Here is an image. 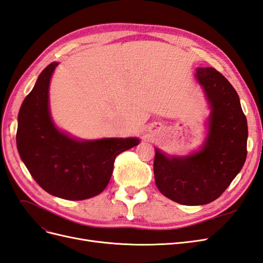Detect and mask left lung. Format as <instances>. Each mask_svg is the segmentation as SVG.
Wrapping results in <instances>:
<instances>
[{
  "label": "left lung",
  "instance_id": "obj_1",
  "mask_svg": "<svg viewBox=\"0 0 263 263\" xmlns=\"http://www.w3.org/2000/svg\"><path fill=\"white\" fill-rule=\"evenodd\" d=\"M196 77L212 108L204 147L182 158L156 149L154 161L158 190L183 205H204L218 198L247 157L248 126L236 90L214 68H197Z\"/></svg>",
  "mask_w": 263,
  "mask_h": 263
}]
</instances>
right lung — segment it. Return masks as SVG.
I'll return each mask as SVG.
<instances>
[{
  "mask_svg": "<svg viewBox=\"0 0 263 263\" xmlns=\"http://www.w3.org/2000/svg\"><path fill=\"white\" fill-rule=\"evenodd\" d=\"M57 62L39 74L18 113L16 144L31 177L46 192L70 201L100 194L107 186L117 155L138 138L77 140L57 129L48 106L50 78Z\"/></svg>",
  "mask_w": 263,
  "mask_h": 263,
  "instance_id": "obj_1",
  "label": "right lung"
}]
</instances>
